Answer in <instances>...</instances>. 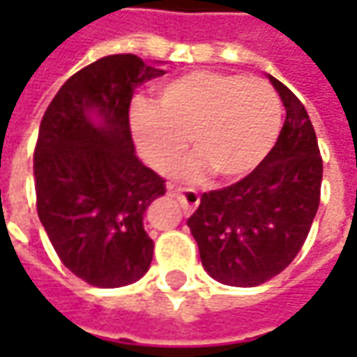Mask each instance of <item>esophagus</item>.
<instances>
[{
	"mask_svg": "<svg viewBox=\"0 0 357 357\" xmlns=\"http://www.w3.org/2000/svg\"><path fill=\"white\" fill-rule=\"evenodd\" d=\"M171 192L176 197V199L181 200V204H183L185 213H192V211H197V206H199V202H200V197L197 190H192V188H174V190H172V186H171Z\"/></svg>",
	"mask_w": 357,
	"mask_h": 357,
	"instance_id": "1",
	"label": "esophagus"
}]
</instances>
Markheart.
I'll list each match as a JSON object with an SVG mask.
<instances>
[{"instance_id":"b5f03b06","label":"heart","mask_w":357,"mask_h":357,"mask_svg":"<svg viewBox=\"0 0 357 357\" xmlns=\"http://www.w3.org/2000/svg\"><path fill=\"white\" fill-rule=\"evenodd\" d=\"M130 130L143 158L171 174L186 155L197 157L188 178L213 171L225 183L252 174L272 153L280 132V103L264 81L218 71H190L162 83L155 105L130 107Z\"/></svg>"}]
</instances>
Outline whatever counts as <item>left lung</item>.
<instances>
[{
	"instance_id": "1",
	"label": "left lung",
	"mask_w": 357,
	"mask_h": 357,
	"mask_svg": "<svg viewBox=\"0 0 357 357\" xmlns=\"http://www.w3.org/2000/svg\"><path fill=\"white\" fill-rule=\"evenodd\" d=\"M286 121L268 158L246 178L200 197L186 220L214 280L252 288L274 278L300 252L320 204L322 157L308 113L278 79Z\"/></svg>"
}]
</instances>
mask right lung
<instances>
[{
    "mask_svg": "<svg viewBox=\"0 0 357 357\" xmlns=\"http://www.w3.org/2000/svg\"><path fill=\"white\" fill-rule=\"evenodd\" d=\"M160 75L137 55H107L67 79L41 119L37 214L63 264L91 286L132 284L153 260L143 216L167 190L135 153L129 105Z\"/></svg>",
    "mask_w": 357,
    "mask_h": 357,
    "instance_id": "right-lung-1",
    "label": "right lung"
}]
</instances>
